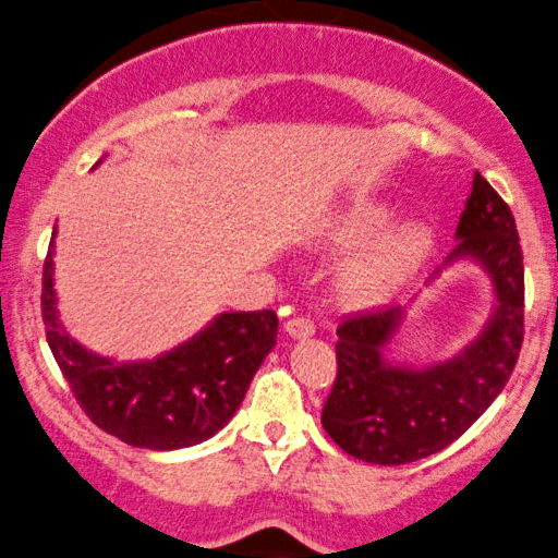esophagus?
I'll list each match as a JSON object with an SVG mask.
<instances>
[{"label": "esophagus", "instance_id": "1", "mask_svg": "<svg viewBox=\"0 0 558 558\" xmlns=\"http://www.w3.org/2000/svg\"><path fill=\"white\" fill-rule=\"evenodd\" d=\"M284 331L294 339H305V337H311L313 331H316V324H313V320L305 318V316H292V318L284 320Z\"/></svg>", "mask_w": 558, "mask_h": 558}]
</instances>
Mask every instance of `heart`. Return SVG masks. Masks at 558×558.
I'll return each instance as SVG.
<instances>
[{
  "label": "heart",
  "mask_w": 558,
  "mask_h": 558,
  "mask_svg": "<svg viewBox=\"0 0 558 558\" xmlns=\"http://www.w3.org/2000/svg\"><path fill=\"white\" fill-rule=\"evenodd\" d=\"M391 219V208L376 201H355L333 219V238L355 245L373 238ZM430 247V234L423 225L404 221L378 234L365 251H360L342 271V292L350 300L365 303L397 284L399 279L423 260Z\"/></svg>",
  "instance_id": "heart-1"
}]
</instances>
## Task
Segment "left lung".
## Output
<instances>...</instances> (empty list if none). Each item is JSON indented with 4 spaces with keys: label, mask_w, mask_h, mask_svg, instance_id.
<instances>
[{
    "label": "left lung",
    "mask_w": 558,
    "mask_h": 558,
    "mask_svg": "<svg viewBox=\"0 0 558 558\" xmlns=\"http://www.w3.org/2000/svg\"><path fill=\"white\" fill-rule=\"evenodd\" d=\"M457 240L444 266L473 258L486 268L496 292L494 316L460 355L428 368L389 363L386 347L404 318L399 305L357 313L339 324L337 378L320 425L355 460L408 464L447 449L512 376L525 337V268L514 216L481 172L464 203Z\"/></svg>",
    "instance_id": "left-lung-1"
}]
</instances>
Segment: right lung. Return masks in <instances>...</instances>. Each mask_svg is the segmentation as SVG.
<instances>
[{
	"label": "right lung",
	"mask_w": 558,
	"mask_h": 558,
	"mask_svg": "<svg viewBox=\"0 0 558 558\" xmlns=\"http://www.w3.org/2000/svg\"><path fill=\"white\" fill-rule=\"evenodd\" d=\"M54 240L44 260L46 342L85 415L130 447L169 451L206 441L232 421L255 371L277 344L274 311L221 313L201 333L146 363H114L62 329Z\"/></svg>",
	"instance_id": "1"
}]
</instances>
